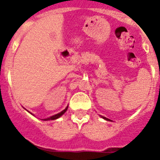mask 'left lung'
<instances>
[{"instance_id": "obj_1", "label": "left lung", "mask_w": 160, "mask_h": 160, "mask_svg": "<svg viewBox=\"0 0 160 160\" xmlns=\"http://www.w3.org/2000/svg\"><path fill=\"white\" fill-rule=\"evenodd\" d=\"M103 118H104V119H107V120H110V119H108V118H105V117H103Z\"/></svg>"}]
</instances>
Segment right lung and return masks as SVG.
<instances>
[{"label":"right lung","instance_id":"obj_1","mask_svg":"<svg viewBox=\"0 0 160 160\" xmlns=\"http://www.w3.org/2000/svg\"><path fill=\"white\" fill-rule=\"evenodd\" d=\"M67 108H68V107H66V109L65 110H63L62 112H60L58 114H56V115H53V116H52V117H50V118H46V119H43V120H54V119H57V118H59L60 116H62L63 114L65 113L66 112V110H67Z\"/></svg>","mask_w":160,"mask_h":160}]
</instances>
